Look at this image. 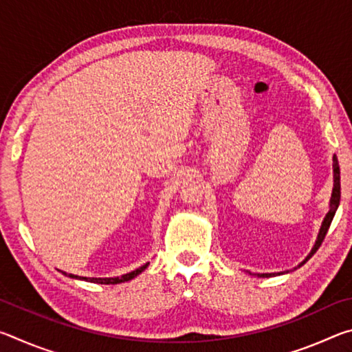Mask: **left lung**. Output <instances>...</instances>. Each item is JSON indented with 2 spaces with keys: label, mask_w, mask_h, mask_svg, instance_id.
<instances>
[{
  "label": "left lung",
  "mask_w": 352,
  "mask_h": 352,
  "mask_svg": "<svg viewBox=\"0 0 352 352\" xmlns=\"http://www.w3.org/2000/svg\"><path fill=\"white\" fill-rule=\"evenodd\" d=\"M332 162H333V163H332V169H333V186H332V194H331V200H329V211H327L326 217L323 219V222H321L318 236H317V241H315L312 250H311V252H309V254L306 256L305 261H301L300 264H298L296 267H294V270L300 269L301 265H305L306 262L312 258L314 253L317 252L318 247L321 245V242H323V239H324L327 230H329L332 219H333V216H336L337 208H338V205H340V194H342V192H340V168H338V160H337L336 155H333ZM290 272H292V270H290ZM247 273H250V275H256V276H259V278H270V276L284 275V273H289V270L278 272V273H252V272H247Z\"/></svg>",
  "instance_id": "left-lung-1"
}]
</instances>
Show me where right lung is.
<instances>
[{
    "instance_id": "obj_1",
    "label": "right lung",
    "mask_w": 352,
    "mask_h": 352,
    "mask_svg": "<svg viewBox=\"0 0 352 352\" xmlns=\"http://www.w3.org/2000/svg\"><path fill=\"white\" fill-rule=\"evenodd\" d=\"M148 264L151 262H146L144 265H141L140 269H136L133 272L130 273H126V275H121V276H115V278H87V276H77V275H73V273H67V272H62L65 276H69L73 279H80V281H88V283H98V284H119V283H126V281H130V279H133L135 276H138L140 273L144 272Z\"/></svg>"
}]
</instances>
